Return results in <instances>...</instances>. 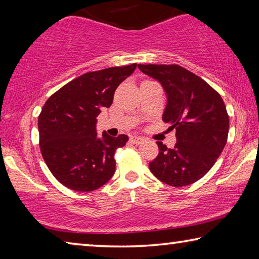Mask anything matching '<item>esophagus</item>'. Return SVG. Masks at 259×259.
Listing matches in <instances>:
<instances>
[{"label": "esophagus", "mask_w": 259, "mask_h": 259, "mask_svg": "<svg viewBox=\"0 0 259 259\" xmlns=\"http://www.w3.org/2000/svg\"><path fill=\"white\" fill-rule=\"evenodd\" d=\"M130 140H131V142H133L134 144H136V145H139V144H142L145 139H144L143 137H138V136H133V137L130 138Z\"/></svg>", "instance_id": "34e87169"}]
</instances>
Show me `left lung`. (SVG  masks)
Here are the masks:
<instances>
[{"mask_svg":"<svg viewBox=\"0 0 259 259\" xmlns=\"http://www.w3.org/2000/svg\"><path fill=\"white\" fill-rule=\"evenodd\" d=\"M163 88L166 105L162 120L176 130L177 143L168 148L157 142L159 155L150 170L170 186L190 185L202 178L224 150L230 120L216 90L178 65H138Z\"/></svg>","mask_w":259,"mask_h":259,"instance_id":"obj_1","label":"left lung"}]
</instances>
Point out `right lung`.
<instances>
[{
  "label": "right lung",
  "instance_id": "right-lung-1",
  "mask_svg": "<svg viewBox=\"0 0 259 259\" xmlns=\"http://www.w3.org/2000/svg\"><path fill=\"white\" fill-rule=\"evenodd\" d=\"M109 67L76 77L47 100L38 116L43 159L57 181L71 190L91 192L115 172L114 154L129 137L97 135V116L113 103L116 88L136 69Z\"/></svg>",
  "mask_w": 259,
  "mask_h": 259
}]
</instances>
